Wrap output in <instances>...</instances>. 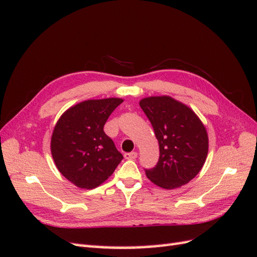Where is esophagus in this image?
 Wrapping results in <instances>:
<instances>
[{
    "mask_svg": "<svg viewBox=\"0 0 257 257\" xmlns=\"http://www.w3.org/2000/svg\"><path fill=\"white\" fill-rule=\"evenodd\" d=\"M123 156H124L125 159L134 160V159H136V158H137L138 154H137V152H125V154H124Z\"/></svg>",
    "mask_w": 257,
    "mask_h": 257,
    "instance_id": "esophagus-1",
    "label": "esophagus"
}]
</instances>
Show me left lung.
<instances>
[{"label": "left lung", "mask_w": 257, "mask_h": 257, "mask_svg": "<svg viewBox=\"0 0 257 257\" xmlns=\"http://www.w3.org/2000/svg\"><path fill=\"white\" fill-rule=\"evenodd\" d=\"M140 107L159 143V160L147 177L163 189H176L192 180L203 167L209 139L203 123L191 109L171 97H149Z\"/></svg>", "instance_id": "8db88e82"}]
</instances>
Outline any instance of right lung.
Masks as SVG:
<instances>
[{
    "label": "right lung",
    "mask_w": 257,
    "mask_h": 257,
    "mask_svg": "<svg viewBox=\"0 0 257 257\" xmlns=\"http://www.w3.org/2000/svg\"><path fill=\"white\" fill-rule=\"evenodd\" d=\"M122 99L86 100L59 118L52 136L51 150L63 176L81 189L105 182L123 159L103 132L107 119Z\"/></svg>",
    "instance_id": "add662e5"
}]
</instances>
